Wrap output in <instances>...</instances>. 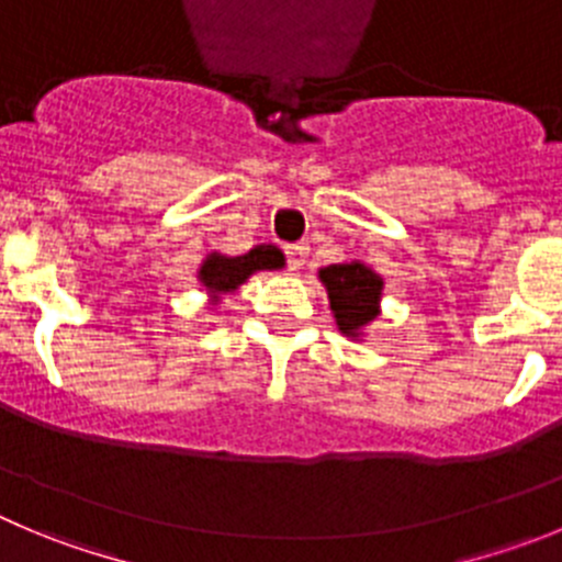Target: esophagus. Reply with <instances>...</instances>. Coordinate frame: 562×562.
Wrapping results in <instances>:
<instances>
[{"instance_id": "obj_1", "label": "esophagus", "mask_w": 562, "mask_h": 562, "mask_svg": "<svg viewBox=\"0 0 562 562\" xmlns=\"http://www.w3.org/2000/svg\"><path fill=\"white\" fill-rule=\"evenodd\" d=\"M285 255H288V266L296 271V269H302V266L307 263L311 246H307V244H291V246H285Z\"/></svg>"}]
</instances>
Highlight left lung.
<instances>
[{
	"label": "left lung",
	"instance_id": "1",
	"mask_svg": "<svg viewBox=\"0 0 562 562\" xmlns=\"http://www.w3.org/2000/svg\"><path fill=\"white\" fill-rule=\"evenodd\" d=\"M318 280L327 288L329 311L340 333L355 340L363 338L366 327L380 316L382 288H385L382 277L360 260H346L318 269Z\"/></svg>",
	"mask_w": 562,
	"mask_h": 562
}]
</instances>
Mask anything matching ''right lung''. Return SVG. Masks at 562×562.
I'll list each match as a JSON object with an SVG mask.
<instances>
[{
	"label": "right lung",
	"mask_w": 562,
	"mask_h": 562,
	"mask_svg": "<svg viewBox=\"0 0 562 562\" xmlns=\"http://www.w3.org/2000/svg\"><path fill=\"white\" fill-rule=\"evenodd\" d=\"M285 269V255L274 244H260L249 249L246 255H222V251H210L199 266L196 277L202 288L207 291L210 305L216 307L222 296L235 293L251 274L257 271H280Z\"/></svg>",
	"instance_id": "1"
}]
</instances>
